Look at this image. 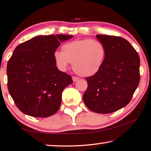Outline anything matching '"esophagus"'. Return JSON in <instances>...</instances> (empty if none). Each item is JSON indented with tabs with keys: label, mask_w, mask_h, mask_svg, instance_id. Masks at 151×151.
<instances>
[{
	"label": "esophagus",
	"mask_w": 151,
	"mask_h": 151,
	"mask_svg": "<svg viewBox=\"0 0 151 151\" xmlns=\"http://www.w3.org/2000/svg\"><path fill=\"white\" fill-rule=\"evenodd\" d=\"M72 80H73V82H77V81L79 80V78L76 77V76H73V77H72Z\"/></svg>",
	"instance_id": "esophagus-1"
}]
</instances>
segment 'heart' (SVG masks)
<instances>
[{"mask_svg":"<svg viewBox=\"0 0 151 151\" xmlns=\"http://www.w3.org/2000/svg\"><path fill=\"white\" fill-rule=\"evenodd\" d=\"M62 52L56 51L54 59L60 70L65 71L72 63L73 70L79 75L89 77L99 71L104 65L106 50L101 41L84 39L65 43Z\"/></svg>","mask_w":151,"mask_h":151,"instance_id":"heart-1","label":"heart"}]
</instances>
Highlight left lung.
<instances>
[{
  "label": "left lung",
  "instance_id": "8db88e82",
  "mask_svg": "<svg viewBox=\"0 0 151 151\" xmlns=\"http://www.w3.org/2000/svg\"><path fill=\"white\" fill-rule=\"evenodd\" d=\"M104 45V65L95 75L87 77L83 95L87 108L94 112L109 114L126 106L139 82V57L128 41L121 37L97 35Z\"/></svg>",
  "mask_w": 151,
  "mask_h": 151
}]
</instances>
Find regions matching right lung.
<instances>
[{
    "mask_svg": "<svg viewBox=\"0 0 151 151\" xmlns=\"http://www.w3.org/2000/svg\"><path fill=\"white\" fill-rule=\"evenodd\" d=\"M66 35H39L17 45L6 66L7 87L22 112L45 118L59 109L62 92L73 82L71 76L59 71L54 53Z\"/></svg>",
    "mask_w": 151,
    "mask_h": 151,
    "instance_id": "add662e5",
    "label": "right lung"
}]
</instances>
